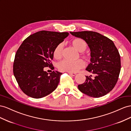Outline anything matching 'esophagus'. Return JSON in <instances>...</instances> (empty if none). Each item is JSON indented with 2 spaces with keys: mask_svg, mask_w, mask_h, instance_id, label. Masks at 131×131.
<instances>
[{
  "mask_svg": "<svg viewBox=\"0 0 131 131\" xmlns=\"http://www.w3.org/2000/svg\"><path fill=\"white\" fill-rule=\"evenodd\" d=\"M69 74L71 76H74L76 75V73H70V72H69Z\"/></svg>",
  "mask_w": 131,
  "mask_h": 131,
  "instance_id": "34e87169",
  "label": "esophagus"
}]
</instances>
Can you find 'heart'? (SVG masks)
Here are the masks:
<instances>
[{
	"mask_svg": "<svg viewBox=\"0 0 131 131\" xmlns=\"http://www.w3.org/2000/svg\"><path fill=\"white\" fill-rule=\"evenodd\" d=\"M70 44L76 49L77 51L81 52L80 55L87 61H91V54L84 51L87 48L88 44L87 42L82 38H75L70 40ZM63 51V47L61 44H59L55 47L53 50V57L55 59L59 60L62 57ZM85 63L81 59L77 60L75 61H68L66 60L62 61L59 63L58 68L62 72H68L70 73L76 72L79 70L83 68Z\"/></svg>",
	"mask_w": 131,
	"mask_h": 131,
	"instance_id": "heart-1",
	"label": "heart"
}]
</instances>
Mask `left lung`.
Returning <instances> with one entry per match:
<instances>
[{
    "label": "left lung",
    "instance_id": "1",
    "mask_svg": "<svg viewBox=\"0 0 131 131\" xmlns=\"http://www.w3.org/2000/svg\"><path fill=\"white\" fill-rule=\"evenodd\" d=\"M72 35L83 39L91 50L90 64L86 70L92 76H85L84 83L78 85L84 94L99 98L112 91L116 84L121 70V58L114 42L107 37L93 31L71 32Z\"/></svg>",
    "mask_w": 131,
    "mask_h": 131
}]
</instances>
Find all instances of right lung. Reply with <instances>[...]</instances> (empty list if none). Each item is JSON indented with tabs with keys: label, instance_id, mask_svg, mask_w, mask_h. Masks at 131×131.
Masks as SVG:
<instances>
[{
	"label": "right lung",
	"instance_id": "add662e5",
	"mask_svg": "<svg viewBox=\"0 0 131 131\" xmlns=\"http://www.w3.org/2000/svg\"><path fill=\"white\" fill-rule=\"evenodd\" d=\"M69 35L68 32L41 31L24 40L15 57L13 72L25 94L41 98L57 88L62 73L53 71L49 74L44 69L49 66L54 70L53 50Z\"/></svg>",
	"mask_w": 131,
	"mask_h": 131
}]
</instances>
